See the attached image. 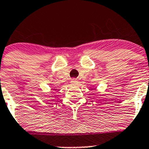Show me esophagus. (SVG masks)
Segmentation results:
<instances>
[{
	"label": "esophagus",
	"mask_w": 149,
	"mask_h": 149,
	"mask_svg": "<svg viewBox=\"0 0 149 149\" xmlns=\"http://www.w3.org/2000/svg\"><path fill=\"white\" fill-rule=\"evenodd\" d=\"M77 82H78V81L76 80V79H72V80H71V83L73 84H77Z\"/></svg>",
	"instance_id": "34e87169"
}]
</instances>
